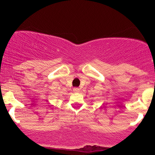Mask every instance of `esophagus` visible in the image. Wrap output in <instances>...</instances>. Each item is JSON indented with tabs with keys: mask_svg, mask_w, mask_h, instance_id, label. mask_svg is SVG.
Instances as JSON below:
<instances>
[{
	"mask_svg": "<svg viewBox=\"0 0 155 155\" xmlns=\"http://www.w3.org/2000/svg\"><path fill=\"white\" fill-rule=\"evenodd\" d=\"M73 91H74V92H79L80 90H79V89L78 88V87H74V89H73Z\"/></svg>",
	"mask_w": 155,
	"mask_h": 155,
	"instance_id": "esophagus-1",
	"label": "esophagus"
}]
</instances>
